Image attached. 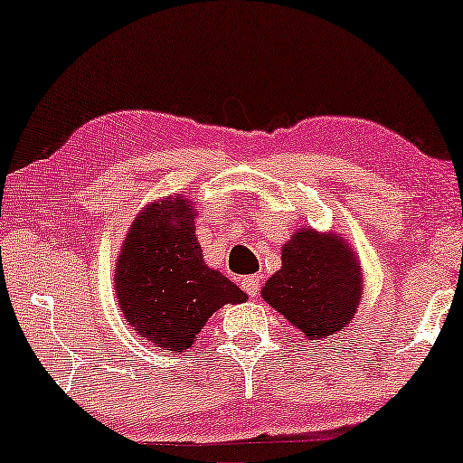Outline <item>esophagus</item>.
I'll return each instance as SVG.
<instances>
[{"instance_id":"esophagus-1","label":"esophagus","mask_w":463,"mask_h":463,"mask_svg":"<svg viewBox=\"0 0 463 463\" xmlns=\"http://www.w3.org/2000/svg\"><path fill=\"white\" fill-rule=\"evenodd\" d=\"M242 287L250 297H257L259 295V276L242 278Z\"/></svg>"}]
</instances>
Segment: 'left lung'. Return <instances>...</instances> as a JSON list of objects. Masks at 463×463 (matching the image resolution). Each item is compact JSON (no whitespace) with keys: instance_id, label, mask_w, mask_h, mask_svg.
<instances>
[{"instance_id":"obj_1","label":"left lung","mask_w":463,"mask_h":463,"mask_svg":"<svg viewBox=\"0 0 463 463\" xmlns=\"http://www.w3.org/2000/svg\"><path fill=\"white\" fill-rule=\"evenodd\" d=\"M363 293L358 252L339 232L307 225L282 244V268L261 288L263 301L314 345L350 325Z\"/></svg>"}]
</instances>
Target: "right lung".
Returning a JSON list of instances; mask_svg holds the SVG:
<instances>
[{"mask_svg":"<svg viewBox=\"0 0 463 463\" xmlns=\"http://www.w3.org/2000/svg\"><path fill=\"white\" fill-rule=\"evenodd\" d=\"M195 217L198 208L183 194L151 202L128 227L113 269L126 322L170 354L192 350L195 335L217 309L249 299L204 263Z\"/></svg>","mask_w":463,"mask_h":463,"instance_id":"add662e5","label":"right lung"}]
</instances>
